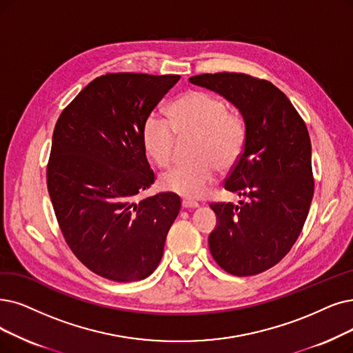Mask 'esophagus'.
Listing matches in <instances>:
<instances>
[{
	"mask_svg": "<svg viewBox=\"0 0 353 353\" xmlns=\"http://www.w3.org/2000/svg\"><path fill=\"white\" fill-rule=\"evenodd\" d=\"M199 207V203L191 201V200H182V208H196Z\"/></svg>",
	"mask_w": 353,
	"mask_h": 353,
	"instance_id": "34e87169",
	"label": "esophagus"
}]
</instances>
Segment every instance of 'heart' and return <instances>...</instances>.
Listing matches in <instances>:
<instances>
[{
  "label": "heart",
  "instance_id": "heart-1",
  "mask_svg": "<svg viewBox=\"0 0 353 353\" xmlns=\"http://www.w3.org/2000/svg\"><path fill=\"white\" fill-rule=\"evenodd\" d=\"M168 119L150 114L142 129V142L152 161L166 168L174 161L178 137H195L191 163L162 175L161 187L185 199H199L213 182L217 169L229 171L246 145L245 120L228 111L221 98L204 91H188L175 100Z\"/></svg>",
  "mask_w": 353,
  "mask_h": 353
}]
</instances>
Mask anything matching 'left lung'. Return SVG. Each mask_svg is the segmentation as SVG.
I'll use <instances>...</instances> for the list:
<instances>
[{
    "mask_svg": "<svg viewBox=\"0 0 353 353\" xmlns=\"http://www.w3.org/2000/svg\"><path fill=\"white\" fill-rule=\"evenodd\" d=\"M230 101L246 124L242 158L224 188L245 201L213 203L210 252L232 275L249 276L283 259L301 233L313 200L312 143L305 123L274 83L245 74L191 77Z\"/></svg>",
    "mask_w": 353,
    "mask_h": 353,
    "instance_id": "1",
    "label": "left lung"
}]
</instances>
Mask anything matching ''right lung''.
<instances>
[{
	"mask_svg": "<svg viewBox=\"0 0 353 353\" xmlns=\"http://www.w3.org/2000/svg\"><path fill=\"white\" fill-rule=\"evenodd\" d=\"M179 75L95 78L54 125L48 190L65 241L92 272L117 283L159 265L181 200L161 192L134 200L154 175L142 142L145 120Z\"/></svg>",
	"mask_w": 353,
	"mask_h": 353,
	"instance_id": "right-lung-1",
	"label": "right lung"
}]
</instances>
